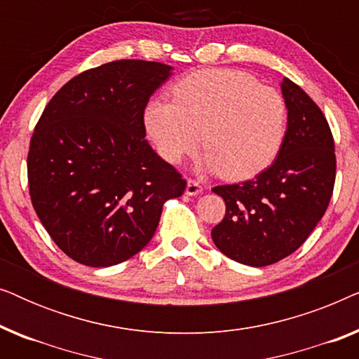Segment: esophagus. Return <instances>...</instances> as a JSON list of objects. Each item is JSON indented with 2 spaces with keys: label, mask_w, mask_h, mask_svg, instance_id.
Listing matches in <instances>:
<instances>
[{
  "label": "esophagus",
  "mask_w": 359,
  "mask_h": 359,
  "mask_svg": "<svg viewBox=\"0 0 359 359\" xmlns=\"http://www.w3.org/2000/svg\"><path fill=\"white\" fill-rule=\"evenodd\" d=\"M203 193V186H201L199 181L196 180H188V184H186V194L188 196H196Z\"/></svg>",
  "instance_id": "esophagus-1"
}]
</instances>
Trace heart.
I'll return each mask as SVG.
<instances>
[{
	"label": "heart",
	"mask_w": 359,
	"mask_h": 359,
	"mask_svg": "<svg viewBox=\"0 0 359 359\" xmlns=\"http://www.w3.org/2000/svg\"><path fill=\"white\" fill-rule=\"evenodd\" d=\"M173 101L145 107V129L168 163L204 147L201 166L232 181L262 173L276 160L287 132V107L271 86L233 68H204L173 86Z\"/></svg>",
	"instance_id": "1"
}]
</instances>
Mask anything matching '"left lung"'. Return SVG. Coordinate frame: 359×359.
<instances>
[{"label": "left lung", "instance_id": "1", "mask_svg": "<svg viewBox=\"0 0 359 359\" xmlns=\"http://www.w3.org/2000/svg\"><path fill=\"white\" fill-rule=\"evenodd\" d=\"M281 90L287 132L278 158L253 180L212 188L225 201V217L210 232L215 247L257 268L278 263L306 242L335 186V142L322 109L289 78Z\"/></svg>", "mask_w": 359, "mask_h": 359}]
</instances>
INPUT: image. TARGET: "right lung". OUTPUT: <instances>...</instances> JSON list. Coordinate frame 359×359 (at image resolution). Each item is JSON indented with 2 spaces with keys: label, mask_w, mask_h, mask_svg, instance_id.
<instances>
[{
  "label": "right lung",
  "mask_w": 359,
  "mask_h": 359,
  "mask_svg": "<svg viewBox=\"0 0 359 359\" xmlns=\"http://www.w3.org/2000/svg\"><path fill=\"white\" fill-rule=\"evenodd\" d=\"M170 75V65L145 60L91 68L55 93L34 129V210L76 263L106 268L134 257L163 204L183 194L186 180L145 140L147 102Z\"/></svg>",
  "instance_id": "1"
}]
</instances>
